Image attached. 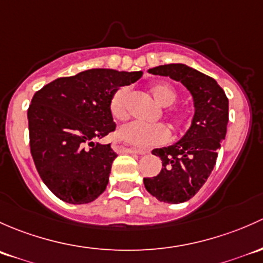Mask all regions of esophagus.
Returning <instances> with one entry per match:
<instances>
[{
	"instance_id": "obj_1",
	"label": "esophagus",
	"mask_w": 263,
	"mask_h": 263,
	"mask_svg": "<svg viewBox=\"0 0 263 263\" xmlns=\"http://www.w3.org/2000/svg\"><path fill=\"white\" fill-rule=\"evenodd\" d=\"M114 148H115V151L123 152V153H135V154H145V153H148V152L144 151V149H137V148L126 147V145L118 144V143H115V144H114Z\"/></svg>"
}]
</instances>
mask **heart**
<instances>
[{
  "mask_svg": "<svg viewBox=\"0 0 263 263\" xmlns=\"http://www.w3.org/2000/svg\"><path fill=\"white\" fill-rule=\"evenodd\" d=\"M151 95L161 106H171L177 100V91L168 83H154L149 87ZM129 97L130 91L128 87L118 88L110 99V112L116 120H125L129 116ZM171 124L176 130L182 129L189 124V114L185 110L172 109L168 112ZM118 138L128 144L139 148H148L153 145L163 144L168 140L170 132L163 124H142L132 121L121 126L118 132Z\"/></svg>",
  "mask_w": 263,
  "mask_h": 263,
  "instance_id": "b5f03b06",
  "label": "heart"
}]
</instances>
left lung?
I'll list each match as a JSON object with an SVG mask.
<instances>
[{"label":"left lung","instance_id":"obj_1","mask_svg":"<svg viewBox=\"0 0 263 263\" xmlns=\"http://www.w3.org/2000/svg\"><path fill=\"white\" fill-rule=\"evenodd\" d=\"M148 72L178 81L194 99L195 115L190 129L173 145L152 151L161 158L162 170L154 177L143 178L152 196L180 204L196 195L215 166L220 142L227 134L228 97L214 78L186 64H164Z\"/></svg>","mask_w":263,"mask_h":263}]
</instances>
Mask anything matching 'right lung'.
<instances>
[{"label":"right lung","mask_w":263,"mask_h":263,"mask_svg":"<svg viewBox=\"0 0 263 263\" xmlns=\"http://www.w3.org/2000/svg\"><path fill=\"white\" fill-rule=\"evenodd\" d=\"M143 72L95 68L61 77L35 92L28 110L30 152L48 189L68 204H88L106 190L110 144L95 143L115 130L110 99Z\"/></svg>","instance_id":"right-lung-1"}]
</instances>
